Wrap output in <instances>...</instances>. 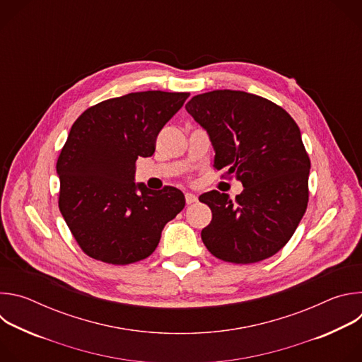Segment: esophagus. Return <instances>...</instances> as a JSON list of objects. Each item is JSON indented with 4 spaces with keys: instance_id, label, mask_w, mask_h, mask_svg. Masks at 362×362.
Instances as JSON below:
<instances>
[{
    "instance_id": "esophagus-1",
    "label": "esophagus",
    "mask_w": 362,
    "mask_h": 362,
    "mask_svg": "<svg viewBox=\"0 0 362 362\" xmlns=\"http://www.w3.org/2000/svg\"><path fill=\"white\" fill-rule=\"evenodd\" d=\"M185 200H186V204H192V203L197 202V197L194 194H192V193H186L185 194Z\"/></svg>"
}]
</instances>
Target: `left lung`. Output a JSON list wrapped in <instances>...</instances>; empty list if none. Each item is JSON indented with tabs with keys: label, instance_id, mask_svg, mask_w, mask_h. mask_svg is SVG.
Returning <instances> with one entry per match:
<instances>
[{
	"label": "left lung",
	"instance_id": "left-lung-1",
	"mask_svg": "<svg viewBox=\"0 0 362 362\" xmlns=\"http://www.w3.org/2000/svg\"><path fill=\"white\" fill-rule=\"evenodd\" d=\"M186 110L211 136L214 168L243 185L235 199L218 190L199 197L212 211L202 230L204 246L239 265L274 256L292 238L309 199L311 160L298 124L274 101L239 90L197 94Z\"/></svg>",
	"mask_w": 362,
	"mask_h": 362
}]
</instances>
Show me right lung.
I'll return each instance as SVG.
<instances>
[{"mask_svg":"<svg viewBox=\"0 0 362 362\" xmlns=\"http://www.w3.org/2000/svg\"><path fill=\"white\" fill-rule=\"evenodd\" d=\"M189 93H129L84 110L57 159L59 208L81 250L95 261L129 265L158 247L165 225L185 208L172 186L134 183L136 160L150 158L163 126ZM141 190L136 193V189Z\"/></svg>","mask_w":362,"mask_h":362,"instance_id":"add662e5","label":"right lung"}]
</instances>
